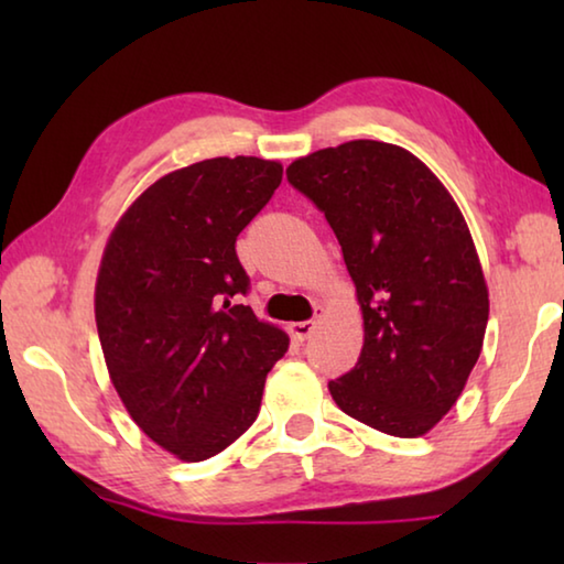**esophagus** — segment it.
Instances as JSON below:
<instances>
[{"label":"esophagus","instance_id":"34e87169","mask_svg":"<svg viewBox=\"0 0 564 564\" xmlns=\"http://www.w3.org/2000/svg\"><path fill=\"white\" fill-rule=\"evenodd\" d=\"M316 330V321H301V323H291L289 326V333L295 338V340H305L311 338V333Z\"/></svg>","mask_w":564,"mask_h":564}]
</instances>
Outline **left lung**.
I'll return each mask as SVG.
<instances>
[{
    "label": "left lung",
    "instance_id": "left-lung-1",
    "mask_svg": "<svg viewBox=\"0 0 564 564\" xmlns=\"http://www.w3.org/2000/svg\"><path fill=\"white\" fill-rule=\"evenodd\" d=\"M285 176L326 214L360 305V358L328 383L333 400L380 433H431L460 398L490 316L463 212L423 161L386 141L313 151Z\"/></svg>",
    "mask_w": 564,
    "mask_h": 564
}]
</instances>
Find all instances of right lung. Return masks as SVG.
<instances>
[{
	"mask_svg": "<svg viewBox=\"0 0 564 564\" xmlns=\"http://www.w3.org/2000/svg\"><path fill=\"white\" fill-rule=\"evenodd\" d=\"M283 166L218 156L171 171L111 228L94 313L111 386L141 431L184 463L253 425L289 336L238 303L236 236L269 204Z\"/></svg>",
	"mask_w": 564,
	"mask_h": 564,
	"instance_id": "obj_1",
	"label": "right lung"
}]
</instances>
